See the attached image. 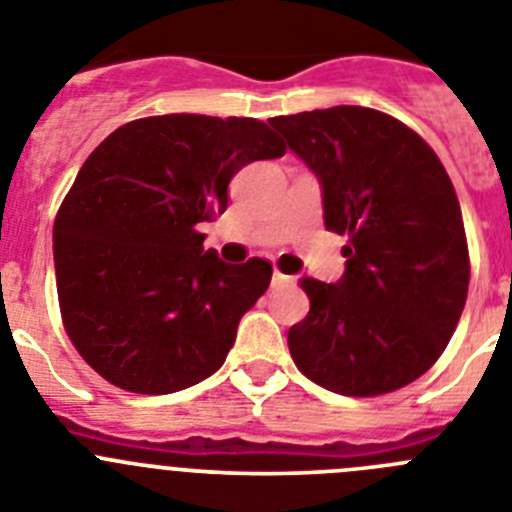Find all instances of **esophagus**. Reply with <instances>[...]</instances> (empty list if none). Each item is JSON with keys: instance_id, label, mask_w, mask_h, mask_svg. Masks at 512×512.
<instances>
[{"instance_id": "obj_1", "label": "esophagus", "mask_w": 512, "mask_h": 512, "mask_svg": "<svg viewBox=\"0 0 512 512\" xmlns=\"http://www.w3.org/2000/svg\"><path fill=\"white\" fill-rule=\"evenodd\" d=\"M295 282V277H287V274H282V271H274L271 274V287H284V284H292Z\"/></svg>"}]
</instances>
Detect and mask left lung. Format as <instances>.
<instances>
[{
	"label": "left lung",
	"instance_id": "8db88e82",
	"mask_svg": "<svg viewBox=\"0 0 512 512\" xmlns=\"http://www.w3.org/2000/svg\"><path fill=\"white\" fill-rule=\"evenodd\" d=\"M323 189L325 228L348 235L336 284L302 279L310 312L289 354L315 384L374 397L436 364L461 318L469 251L459 200L433 148L369 107L274 117Z\"/></svg>",
	"mask_w": 512,
	"mask_h": 512
}]
</instances>
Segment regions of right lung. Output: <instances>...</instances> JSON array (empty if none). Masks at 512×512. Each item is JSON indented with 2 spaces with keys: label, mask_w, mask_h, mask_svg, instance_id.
<instances>
[{
  "label": "right lung",
  "mask_w": 512,
  "mask_h": 512,
  "mask_svg": "<svg viewBox=\"0 0 512 512\" xmlns=\"http://www.w3.org/2000/svg\"><path fill=\"white\" fill-rule=\"evenodd\" d=\"M284 151L266 122L207 115L143 117L94 148L53 223L63 325L94 372L169 395L223 366L271 264H225L197 225L243 166Z\"/></svg>",
  "instance_id": "1"
}]
</instances>
